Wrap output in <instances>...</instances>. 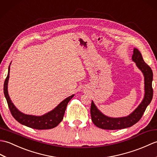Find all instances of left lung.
<instances>
[{
    "mask_svg": "<svg viewBox=\"0 0 157 157\" xmlns=\"http://www.w3.org/2000/svg\"><path fill=\"white\" fill-rule=\"evenodd\" d=\"M136 67L140 70L144 77V96L142 102L132 112L126 117H111L105 116L97 107L92 101L90 116L93 124L104 130H120L131 127L140 120L147 106L151 102L153 96L152 82L153 73L151 67L145 63L140 52L134 48L132 57Z\"/></svg>",
    "mask_w": 157,
    "mask_h": 157,
    "instance_id": "8db88e82",
    "label": "left lung"
}]
</instances>
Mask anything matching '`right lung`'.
I'll return each instance as SVG.
<instances>
[{"label": "right lung", "mask_w": 157, "mask_h": 157, "mask_svg": "<svg viewBox=\"0 0 157 157\" xmlns=\"http://www.w3.org/2000/svg\"><path fill=\"white\" fill-rule=\"evenodd\" d=\"M10 64H11V62L10 63ZM10 65L9 67L8 75L4 83V94L6 101H7L10 113H11L13 117L22 125L33 129H36V130H47V129H52L56 127L63 119L68 103L75 95H72L67 97V98H66L59 103L54 109L49 111V112L42 115V116H32V115H27L21 112L14 105L9 95L8 82L9 79Z\"/></svg>", "instance_id": "add662e5"}]
</instances>
